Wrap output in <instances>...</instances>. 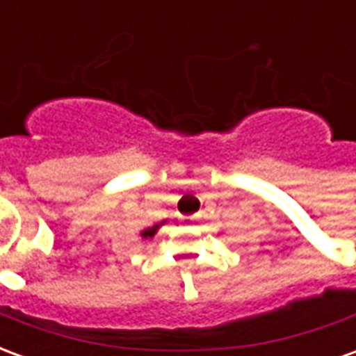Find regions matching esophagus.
I'll list each match as a JSON object with an SVG mask.
<instances>
[{"instance_id":"esophagus-1","label":"esophagus","mask_w":356,"mask_h":356,"mask_svg":"<svg viewBox=\"0 0 356 356\" xmlns=\"http://www.w3.org/2000/svg\"><path fill=\"white\" fill-rule=\"evenodd\" d=\"M181 223H185V225L194 223V217H193V216H188V217H181Z\"/></svg>"}]
</instances>
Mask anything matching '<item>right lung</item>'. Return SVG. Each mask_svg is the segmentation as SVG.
<instances>
[{"label": "right lung", "mask_w": 356, "mask_h": 356, "mask_svg": "<svg viewBox=\"0 0 356 356\" xmlns=\"http://www.w3.org/2000/svg\"><path fill=\"white\" fill-rule=\"evenodd\" d=\"M158 227H160V225H154V227H148V229H145V231L140 232V236H143V238H152V236H154V234H156V231H158Z\"/></svg>", "instance_id": "right-lung-1"}]
</instances>
